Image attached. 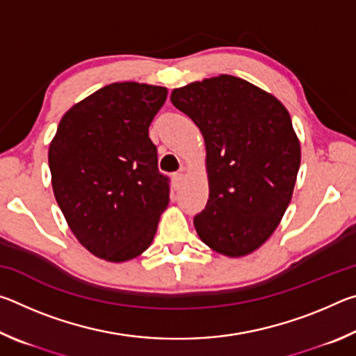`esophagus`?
<instances>
[{
  "mask_svg": "<svg viewBox=\"0 0 356 356\" xmlns=\"http://www.w3.org/2000/svg\"><path fill=\"white\" fill-rule=\"evenodd\" d=\"M182 179H184L182 172H174L172 174V182H174V185H176V188H179V185H180V182H182Z\"/></svg>",
  "mask_w": 356,
  "mask_h": 356,
  "instance_id": "34e87169",
  "label": "esophagus"
}]
</instances>
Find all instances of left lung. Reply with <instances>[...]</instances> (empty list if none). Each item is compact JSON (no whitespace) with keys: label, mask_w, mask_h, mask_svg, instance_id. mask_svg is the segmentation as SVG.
Instances as JSON below:
<instances>
[{"label":"left lung","mask_w":356,"mask_h":356,"mask_svg":"<svg viewBox=\"0 0 356 356\" xmlns=\"http://www.w3.org/2000/svg\"><path fill=\"white\" fill-rule=\"evenodd\" d=\"M206 143L209 201L195 216L213 251L242 257L267 242L284 215L301 152L291 114L272 94L220 75L171 92Z\"/></svg>","instance_id":"obj_1"}]
</instances>
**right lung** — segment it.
<instances>
[{"mask_svg":"<svg viewBox=\"0 0 356 356\" xmlns=\"http://www.w3.org/2000/svg\"><path fill=\"white\" fill-rule=\"evenodd\" d=\"M168 95L152 84L113 83L64 114L48 149L56 202L78 242L110 262L152 243L170 204L149 125Z\"/></svg>","mask_w":356,"mask_h":356,"instance_id":"add662e5","label":"right lung"}]
</instances>
